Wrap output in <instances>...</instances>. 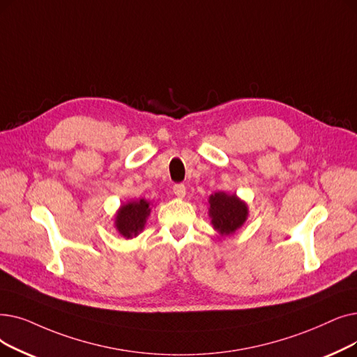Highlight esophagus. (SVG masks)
<instances>
[{"label": "esophagus", "mask_w": 357, "mask_h": 357, "mask_svg": "<svg viewBox=\"0 0 357 357\" xmlns=\"http://www.w3.org/2000/svg\"><path fill=\"white\" fill-rule=\"evenodd\" d=\"M174 194L178 198H183L185 195H187V188H185V185H182V183H176L174 187Z\"/></svg>", "instance_id": "34e87169"}]
</instances>
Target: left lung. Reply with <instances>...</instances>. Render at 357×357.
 <instances>
[{
  "label": "left lung",
  "instance_id": "left-lung-1",
  "mask_svg": "<svg viewBox=\"0 0 357 357\" xmlns=\"http://www.w3.org/2000/svg\"><path fill=\"white\" fill-rule=\"evenodd\" d=\"M250 214V208L236 192H214L208 197V215L213 229L220 236H231L241 229Z\"/></svg>",
  "mask_w": 357,
  "mask_h": 357
}]
</instances>
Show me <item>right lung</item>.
I'll use <instances>...</instances> for the list:
<instances>
[{
	"instance_id": "1",
	"label": "right lung",
	"mask_w": 357,
	"mask_h": 357,
	"mask_svg": "<svg viewBox=\"0 0 357 357\" xmlns=\"http://www.w3.org/2000/svg\"><path fill=\"white\" fill-rule=\"evenodd\" d=\"M151 207L153 204L144 198L131 199L121 204L114 215V226L118 234L126 239H132L140 235L144 230Z\"/></svg>"
}]
</instances>
